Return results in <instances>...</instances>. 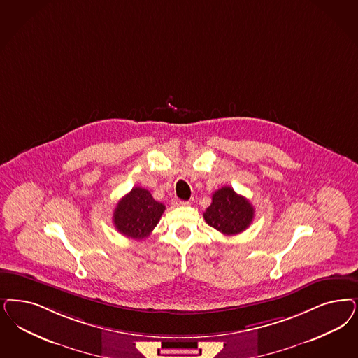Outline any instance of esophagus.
Listing matches in <instances>:
<instances>
[{
	"label": "esophagus",
	"instance_id": "obj_1",
	"mask_svg": "<svg viewBox=\"0 0 358 358\" xmlns=\"http://www.w3.org/2000/svg\"><path fill=\"white\" fill-rule=\"evenodd\" d=\"M190 202L189 201H181V199H174L176 206H187Z\"/></svg>",
	"mask_w": 358,
	"mask_h": 358
}]
</instances>
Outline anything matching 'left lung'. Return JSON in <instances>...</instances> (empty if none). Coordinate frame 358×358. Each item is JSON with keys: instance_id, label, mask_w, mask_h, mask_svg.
Returning a JSON list of instances; mask_svg holds the SVG:
<instances>
[{"instance_id": "obj_1", "label": "left lung", "mask_w": 358, "mask_h": 358, "mask_svg": "<svg viewBox=\"0 0 358 358\" xmlns=\"http://www.w3.org/2000/svg\"><path fill=\"white\" fill-rule=\"evenodd\" d=\"M203 218L223 235L239 234L252 222L254 208L247 198L236 194L233 187L224 186L213 194Z\"/></svg>"}]
</instances>
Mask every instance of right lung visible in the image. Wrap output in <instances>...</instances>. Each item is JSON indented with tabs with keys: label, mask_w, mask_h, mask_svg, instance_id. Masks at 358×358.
I'll return each instance as SVG.
<instances>
[{
	"label": "right lung",
	"mask_w": 358,
	"mask_h": 358,
	"mask_svg": "<svg viewBox=\"0 0 358 358\" xmlns=\"http://www.w3.org/2000/svg\"><path fill=\"white\" fill-rule=\"evenodd\" d=\"M165 206L147 189L134 187L113 211V224L120 234L134 239L147 238L160 221Z\"/></svg>",
	"instance_id": "right-lung-1"
}]
</instances>
